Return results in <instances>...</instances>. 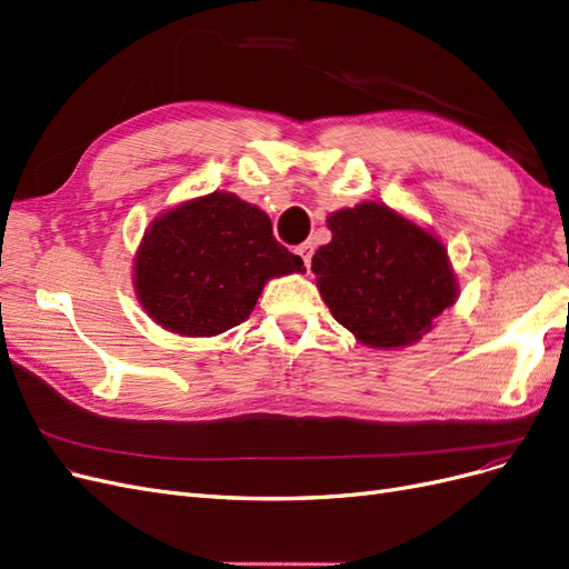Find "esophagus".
<instances>
[{
  "mask_svg": "<svg viewBox=\"0 0 569 569\" xmlns=\"http://www.w3.org/2000/svg\"><path fill=\"white\" fill-rule=\"evenodd\" d=\"M297 253L303 258V263H306V268L311 270V258H313V244L311 242H303L301 247H297Z\"/></svg>",
  "mask_w": 569,
  "mask_h": 569,
  "instance_id": "34e87169",
  "label": "esophagus"
}]
</instances>
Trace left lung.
Wrapping results in <instances>:
<instances>
[{
  "instance_id": "left-lung-1",
  "label": "left lung",
  "mask_w": 569,
  "mask_h": 569,
  "mask_svg": "<svg viewBox=\"0 0 569 569\" xmlns=\"http://www.w3.org/2000/svg\"><path fill=\"white\" fill-rule=\"evenodd\" d=\"M332 242L316 251V287L339 325L370 349H401L432 332L458 299L441 239L387 203L327 216Z\"/></svg>"
}]
</instances>
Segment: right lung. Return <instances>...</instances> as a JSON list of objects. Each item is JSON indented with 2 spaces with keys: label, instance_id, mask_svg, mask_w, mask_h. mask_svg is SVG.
<instances>
[{
  "label": "right lung",
  "instance_id": "obj_1",
  "mask_svg": "<svg viewBox=\"0 0 569 569\" xmlns=\"http://www.w3.org/2000/svg\"><path fill=\"white\" fill-rule=\"evenodd\" d=\"M306 272L272 237L270 218L232 192L182 201L151 220L132 263L144 313L182 337L244 322L268 280Z\"/></svg>",
  "mask_w": 569,
  "mask_h": 569
}]
</instances>
